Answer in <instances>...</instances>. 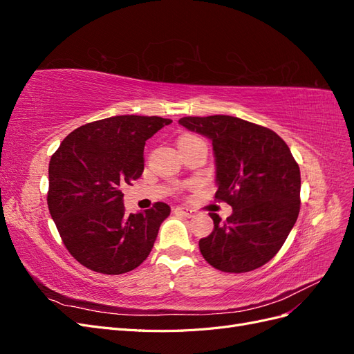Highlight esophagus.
<instances>
[{"label":"esophagus","instance_id":"esophagus-1","mask_svg":"<svg viewBox=\"0 0 354 354\" xmlns=\"http://www.w3.org/2000/svg\"><path fill=\"white\" fill-rule=\"evenodd\" d=\"M174 211H177V212H180V214H183V216H186V217H194V214H195L194 209L185 208V207H177V208H174Z\"/></svg>","mask_w":354,"mask_h":354}]
</instances>
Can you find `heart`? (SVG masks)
Instances as JSON below:
<instances>
[{
    "mask_svg": "<svg viewBox=\"0 0 354 354\" xmlns=\"http://www.w3.org/2000/svg\"><path fill=\"white\" fill-rule=\"evenodd\" d=\"M186 137H190V136H186ZM186 137H183V138H186Z\"/></svg>",
    "mask_w": 354,
    "mask_h": 354,
    "instance_id": "obj_1",
    "label": "heart"
}]
</instances>
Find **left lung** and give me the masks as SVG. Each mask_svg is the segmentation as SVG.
<instances>
[{
    "label": "left lung",
    "mask_w": 354,
    "mask_h": 354,
    "mask_svg": "<svg viewBox=\"0 0 354 354\" xmlns=\"http://www.w3.org/2000/svg\"><path fill=\"white\" fill-rule=\"evenodd\" d=\"M190 131L211 138L217 165L216 201L232 216L209 212L214 230L199 241L208 264L226 273L259 269L282 248L299 212V167L270 128L229 115L185 116Z\"/></svg>",
    "instance_id": "8db88e82"
}]
</instances>
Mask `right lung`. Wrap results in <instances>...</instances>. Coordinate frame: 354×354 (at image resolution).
Here are the masks:
<instances>
[{
  "label": "right lung",
  "instance_id": "1",
  "mask_svg": "<svg viewBox=\"0 0 354 354\" xmlns=\"http://www.w3.org/2000/svg\"><path fill=\"white\" fill-rule=\"evenodd\" d=\"M173 121L121 115L73 130L53 153L47 203L69 254L103 274L134 270L151 254L169 207L127 214L122 187L145 169V145Z\"/></svg>",
  "mask_w": 354,
  "mask_h": 354
}]
</instances>
